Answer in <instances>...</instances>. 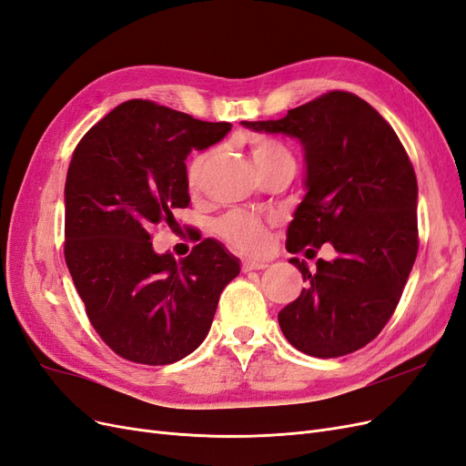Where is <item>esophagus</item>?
<instances>
[{
    "label": "esophagus",
    "mask_w": 466,
    "mask_h": 466,
    "mask_svg": "<svg viewBox=\"0 0 466 466\" xmlns=\"http://www.w3.org/2000/svg\"><path fill=\"white\" fill-rule=\"evenodd\" d=\"M268 266L266 260H243V272H252V270H264Z\"/></svg>",
    "instance_id": "obj_1"
}]
</instances>
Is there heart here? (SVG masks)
<instances>
[{"label":"heart","instance_id":"obj_1","mask_svg":"<svg viewBox=\"0 0 466 466\" xmlns=\"http://www.w3.org/2000/svg\"><path fill=\"white\" fill-rule=\"evenodd\" d=\"M208 159L209 153H200L190 161L188 182L192 187L200 182ZM252 159H255V165L260 173L274 165L293 161L291 153L281 144L272 142V139H257L252 144ZM216 233L225 243H229L233 248L241 252H260L266 247L264 225L257 216L248 214V211H231V214L223 216L216 223Z\"/></svg>","mask_w":466,"mask_h":466}]
</instances>
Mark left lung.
<instances>
[{"label":"left lung","mask_w":466,"mask_h":466,"mask_svg":"<svg viewBox=\"0 0 466 466\" xmlns=\"http://www.w3.org/2000/svg\"><path fill=\"white\" fill-rule=\"evenodd\" d=\"M245 128L295 137L305 155V196L288 228V250L330 243L336 257L278 313L288 342L313 358L363 348L397 309L418 255V182L399 136L363 98L330 91L279 120Z\"/></svg>","instance_id":"8db88e82"}]
</instances>
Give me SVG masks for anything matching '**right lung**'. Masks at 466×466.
Returning <instances> with one entry per match:
<instances>
[{"instance_id": "obj_1", "label": "right lung", "mask_w": 466, "mask_h": 466, "mask_svg": "<svg viewBox=\"0 0 466 466\" xmlns=\"http://www.w3.org/2000/svg\"><path fill=\"white\" fill-rule=\"evenodd\" d=\"M149 101H126L83 136L67 168L66 264L98 336L124 360L175 363L209 332L223 288L241 272L214 238L187 258L157 255L155 225L190 204L187 157L229 134Z\"/></svg>"}]
</instances>
